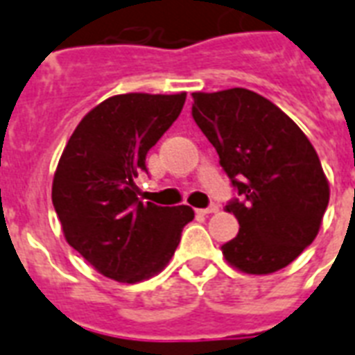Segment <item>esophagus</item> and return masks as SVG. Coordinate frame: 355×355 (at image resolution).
I'll return each mask as SVG.
<instances>
[{
  "label": "esophagus",
  "mask_w": 355,
  "mask_h": 355,
  "mask_svg": "<svg viewBox=\"0 0 355 355\" xmlns=\"http://www.w3.org/2000/svg\"><path fill=\"white\" fill-rule=\"evenodd\" d=\"M218 205H216V203H211V205H209V207H205V209H202V211H200V213H202V215H213V213H216V211H218Z\"/></svg>",
  "instance_id": "1"
}]
</instances>
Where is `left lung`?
Here are the masks:
<instances>
[{"label": "left lung", "instance_id": "8db88e82", "mask_svg": "<svg viewBox=\"0 0 355 355\" xmlns=\"http://www.w3.org/2000/svg\"><path fill=\"white\" fill-rule=\"evenodd\" d=\"M192 118L215 146L241 200L226 205L237 237L222 246L233 268L272 274L315 241L329 202L328 178L304 131L248 89L192 92Z\"/></svg>", "mask_w": 355, "mask_h": 355}]
</instances>
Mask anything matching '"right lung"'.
Returning a JSON list of instances; mask_svg holds the SVG:
<instances>
[{
    "label": "right lung",
    "instance_id": "obj_1",
    "mask_svg": "<svg viewBox=\"0 0 355 355\" xmlns=\"http://www.w3.org/2000/svg\"><path fill=\"white\" fill-rule=\"evenodd\" d=\"M187 92H129L107 98L66 142L51 200L66 243L96 270L120 283L155 276L172 259L194 218L189 205L142 203L135 178L146 153L180 116Z\"/></svg>",
    "mask_w": 355,
    "mask_h": 355
}]
</instances>
